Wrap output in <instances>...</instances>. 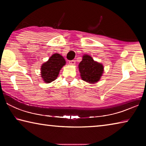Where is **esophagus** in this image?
I'll use <instances>...</instances> for the list:
<instances>
[{"instance_id": "obj_1", "label": "esophagus", "mask_w": 146, "mask_h": 146, "mask_svg": "<svg viewBox=\"0 0 146 146\" xmlns=\"http://www.w3.org/2000/svg\"><path fill=\"white\" fill-rule=\"evenodd\" d=\"M69 64H70V65H72V66H73V65H75V60H70L69 61Z\"/></svg>"}]
</instances>
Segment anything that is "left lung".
<instances>
[{
	"label": "left lung",
	"mask_w": 146,
	"mask_h": 146,
	"mask_svg": "<svg viewBox=\"0 0 146 146\" xmlns=\"http://www.w3.org/2000/svg\"><path fill=\"white\" fill-rule=\"evenodd\" d=\"M78 69L82 80L90 84L98 82L104 72L102 64L95 61L88 55H83Z\"/></svg>",
	"instance_id": "obj_1"
}]
</instances>
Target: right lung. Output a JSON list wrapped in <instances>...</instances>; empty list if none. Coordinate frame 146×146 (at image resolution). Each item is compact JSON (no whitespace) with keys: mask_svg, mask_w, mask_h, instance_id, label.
Here are the masks:
<instances>
[{"mask_svg":"<svg viewBox=\"0 0 146 146\" xmlns=\"http://www.w3.org/2000/svg\"><path fill=\"white\" fill-rule=\"evenodd\" d=\"M66 64L65 59L58 53L52 55L41 66V76L46 83H50L57 78L61 68Z\"/></svg>","mask_w":146,"mask_h":146,"instance_id":"add662e5","label":"right lung"}]
</instances>
